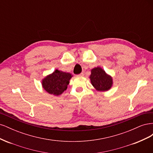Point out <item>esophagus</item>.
Here are the masks:
<instances>
[{
    "instance_id": "obj_1",
    "label": "esophagus",
    "mask_w": 153,
    "mask_h": 153,
    "mask_svg": "<svg viewBox=\"0 0 153 153\" xmlns=\"http://www.w3.org/2000/svg\"><path fill=\"white\" fill-rule=\"evenodd\" d=\"M84 73H81L80 74H79V75H78L77 76H84Z\"/></svg>"
}]
</instances>
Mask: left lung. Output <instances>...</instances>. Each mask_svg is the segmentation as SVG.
I'll use <instances>...</instances> for the list:
<instances>
[{"label":"left lung","mask_w":153,"mask_h":153,"mask_svg":"<svg viewBox=\"0 0 153 153\" xmlns=\"http://www.w3.org/2000/svg\"><path fill=\"white\" fill-rule=\"evenodd\" d=\"M90 79L92 85L98 91H106L112 85V78L108 75L102 68H94L91 70Z\"/></svg>","instance_id":"8db88e82"}]
</instances>
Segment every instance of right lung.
<instances>
[{
	"label": "right lung",
	"instance_id": "obj_1",
	"mask_svg": "<svg viewBox=\"0 0 153 153\" xmlns=\"http://www.w3.org/2000/svg\"><path fill=\"white\" fill-rule=\"evenodd\" d=\"M71 77V74L56 69L44 78L42 80V85L49 94L59 96L66 90Z\"/></svg>",
	"mask_w": 153,
	"mask_h": 153
}]
</instances>
